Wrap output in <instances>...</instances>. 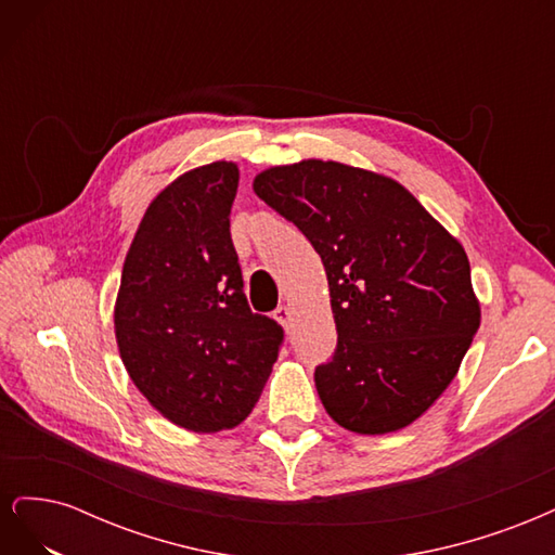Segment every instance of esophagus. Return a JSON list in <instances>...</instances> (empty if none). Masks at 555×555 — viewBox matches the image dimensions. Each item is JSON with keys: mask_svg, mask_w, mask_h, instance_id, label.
Returning <instances> with one entry per match:
<instances>
[{"mask_svg": "<svg viewBox=\"0 0 555 555\" xmlns=\"http://www.w3.org/2000/svg\"><path fill=\"white\" fill-rule=\"evenodd\" d=\"M273 317L278 319V322L289 331V324H292V308L289 306H280L275 312H273Z\"/></svg>", "mask_w": 555, "mask_h": 555, "instance_id": "obj_1", "label": "esophagus"}]
</instances>
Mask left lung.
<instances>
[{
    "label": "left lung",
    "instance_id": "1",
    "mask_svg": "<svg viewBox=\"0 0 555 555\" xmlns=\"http://www.w3.org/2000/svg\"><path fill=\"white\" fill-rule=\"evenodd\" d=\"M251 188L322 257L338 331L314 371L328 416L359 435L416 422L481 322L463 245L400 182L349 164L271 166Z\"/></svg>",
    "mask_w": 555,
    "mask_h": 555
}]
</instances>
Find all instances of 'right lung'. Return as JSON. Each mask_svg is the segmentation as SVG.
Masks as SVG:
<instances>
[{"mask_svg":"<svg viewBox=\"0 0 555 555\" xmlns=\"http://www.w3.org/2000/svg\"><path fill=\"white\" fill-rule=\"evenodd\" d=\"M238 178L236 162H212L166 184L131 241L115 298L131 382L164 418L194 433L243 422L284 335L243 294L229 231Z\"/></svg>","mask_w":555,"mask_h":555,"instance_id":"right-lung-1","label":"right lung"}]
</instances>
